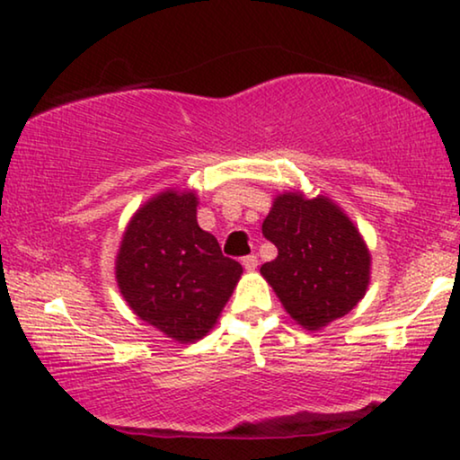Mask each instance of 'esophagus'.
<instances>
[{
	"instance_id": "esophagus-1",
	"label": "esophagus",
	"mask_w": 460,
	"mask_h": 460,
	"mask_svg": "<svg viewBox=\"0 0 460 460\" xmlns=\"http://www.w3.org/2000/svg\"><path fill=\"white\" fill-rule=\"evenodd\" d=\"M243 266L247 270H255L257 268V255L251 253V255H244L243 257Z\"/></svg>"
}]
</instances>
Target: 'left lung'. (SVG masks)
<instances>
[{
    "mask_svg": "<svg viewBox=\"0 0 460 460\" xmlns=\"http://www.w3.org/2000/svg\"><path fill=\"white\" fill-rule=\"evenodd\" d=\"M261 232L279 249L276 260L261 266L263 279L301 326L316 331L364 297L370 274L367 244L329 199L282 194Z\"/></svg>",
    "mask_w": 460,
    "mask_h": 460,
    "instance_id": "obj_1",
    "label": "left lung"
}]
</instances>
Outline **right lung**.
Returning <instances> with one entry per match:
<instances>
[{
  "instance_id": "add662e5",
  "label": "right lung",
  "mask_w": 460,
  "mask_h": 460,
  "mask_svg": "<svg viewBox=\"0 0 460 460\" xmlns=\"http://www.w3.org/2000/svg\"><path fill=\"white\" fill-rule=\"evenodd\" d=\"M243 266L197 224V197L163 192L136 213L117 257V282L142 320L197 341L230 299Z\"/></svg>"
}]
</instances>
